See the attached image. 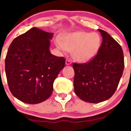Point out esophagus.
<instances>
[{
	"mask_svg": "<svg viewBox=\"0 0 131 131\" xmlns=\"http://www.w3.org/2000/svg\"><path fill=\"white\" fill-rule=\"evenodd\" d=\"M66 64L69 66V65L71 64V60L70 59H67L66 62Z\"/></svg>",
	"mask_w": 131,
	"mask_h": 131,
	"instance_id": "esophagus-1",
	"label": "esophagus"
}]
</instances>
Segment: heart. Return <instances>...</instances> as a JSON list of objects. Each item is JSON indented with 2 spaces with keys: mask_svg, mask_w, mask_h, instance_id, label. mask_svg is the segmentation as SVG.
Listing matches in <instances>:
<instances>
[{
  "mask_svg": "<svg viewBox=\"0 0 131 131\" xmlns=\"http://www.w3.org/2000/svg\"><path fill=\"white\" fill-rule=\"evenodd\" d=\"M63 51L73 50L74 58L79 62H86L97 54L101 45V37L97 33L78 31L65 37L63 42L56 41Z\"/></svg>",
  "mask_w": 131,
  "mask_h": 131,
  "instance_id": "obj_1",
  "label": "heart"
}]
</instances>
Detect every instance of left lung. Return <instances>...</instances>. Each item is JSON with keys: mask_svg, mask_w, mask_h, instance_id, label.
<instances>
[{"mask_svg": "<svg viewBox=\"0 0 131 131\" xmlns=\"http://www.w3.org/2000/svg\"><path fill=\"white\" fill-rule=\"evenodd\" d=\"M98 31L102 36V42L96 55L89 62L73 64L75 93L90 103L101 102L113 96L125 66L119 44L107 32Z\"/></svg>", "mask_w": 131, "mask_h": 131, "instance_id": "8db88e82", "label": "left lung"}]
</instances>
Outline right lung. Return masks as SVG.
Here are the masks:
<instances>
[{
  "label": "right lung",
  "instance_id": "add662e5",
  "mask_svg": "<svg viewBox=\"0 0 131 131\" xmlns=\"http://www.w3.org/2000/svg\"><path fill=\"white\" fill-rule=\"evenodd\" d=\"M53 33L33 27L15 38L5 59L10 92L27 104H39L50 96L53 83L66 59L50 52Z\"/></svg>",
  "mask_w": 131,
  "mask_h": 131
}]
</instances>
